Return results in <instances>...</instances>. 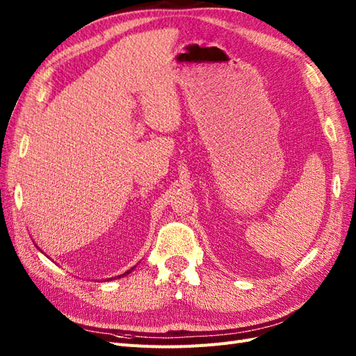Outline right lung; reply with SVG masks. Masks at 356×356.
<instances>
[{
    "label": "right lung",
    "instance_id": "obj_1",
    "mask_svg": "<svg viewBox=\"0 0 356 356\" xmlns=\"http://www.w3.org/2000/svg\"><path fill=\"white\" fill-rule=\"evenodd\" d=\"M35 246H37V245H35ZM40 251H41V250H40ZM135 267H136V266H134V267H132V268H129V270H127V272H124V273H123V275H118V276H117V277H123V276H126V275H129V273H131V272H132V270H134V268H135ZM117 277H110V279H106V281H113V279H117Z\"/></svg>",
    "mask_w": 356,
    "mask_h": 356
}]
</instances>
